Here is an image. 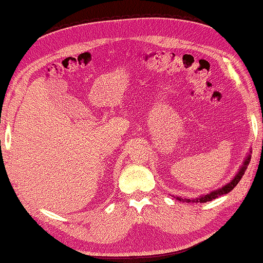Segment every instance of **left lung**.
I'll use <instances>...</instances> for the list:
<instances>
[{
    "label": "left lung",
    "instance_id": "8db88e82",
    "mask_svg": "<svg viewBox=\"0 0 263 263\" xmlns=\"http://www.w3.org/2000/svg\"><path fill=\"white\" fill-rule=\"evenodd\" d=\"M249 162H250V155H249L248 157H247V159H246V162H245V164H243V166L241 167L240 172H238V174L236 175V177H235L232 182H230L229 184H227V185L223 186L222 189L215 190V191H213V193H210V194H208V195H205V196H202V197L197 198V199H196V202H201V203L209 202V201H211V199L217 198L218 196H222V195H226V194L230 193V191H232V190L234 189V187L237 185L238 182H240V179L242 178V176L245 175V171L247 170V165H248ZM176 198H177L178 201H181V199H182V198H179V197H176ZM186 202H191V199H186ZM194 202H195V201H194Z\"/></svg>",
    "mask_w": 263,
    "mask_h": 263
}]
</instances>
